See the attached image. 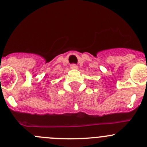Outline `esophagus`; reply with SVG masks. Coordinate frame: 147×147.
<instances>
[{"mask_svg":"<svg viewBox=\"0 0 147 147\" xmlns=\"http://www.w3.org/2000/svg\"><path fill=\"white\" fill-rule=\"evenodd\" d=\"M71 69H78V65H75V64H72L71 65Z\"/></svg>","mask_w":147,"mask_h":147,"instance_id":"esophagus-1","label":"esophagus"}]
</instances>
